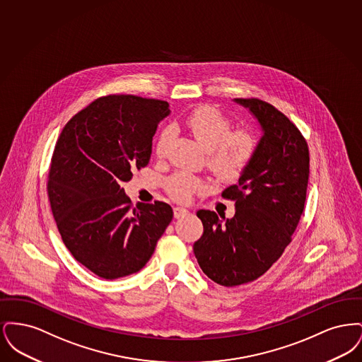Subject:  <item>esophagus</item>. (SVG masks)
Masks as SVG:
<instances>
[{"instance_id":"esophagus-1","label":"esophagus","mask_w":362,"mask_h":362,"mask_svg":"<svg viewBox=\"0 0 362 362\" xmlns=\"http://www.w3.org/2000/svg\"><path fill=\"white\" fill-rule=\"evenodd\" d=\"M189 214V210L185 209V207H173V216L175 218H180V217H185Z\"/></svg>"}]
</instances>
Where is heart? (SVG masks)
<instances>
[{
    "mask_svg": "<svg viewBox=\"0 0 362 362\" xmlns=\"http://www.w3.org/2000/svg\"><path fill=\"white\" fill-rule=\"evenodd\" d=\"M183 126L195 141L207 151V167L221 182H238L251 167L259 148V139L252 130H233V123L223 111L213 105L192 110L183 119ZM173 130L165 127L156 141V156L167 155ZM206 189L204 179L179 171L165 180L167 194L177 202H187L192 195Z\"/></svg>",
    "mask_w": 362,
    "mask_h": 362,
    "instance_id": "obj_1",
    "label": "heart"
}]
</instances>
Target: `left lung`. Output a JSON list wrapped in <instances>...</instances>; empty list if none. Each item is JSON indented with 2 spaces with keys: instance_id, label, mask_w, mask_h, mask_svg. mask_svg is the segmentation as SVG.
<instances>
[{
  "instance_id": "left-lung-1",
  "label": "left lung",
  "mask_w": 362,
  "mask_h": 362,
  "mask_svg": "<svg viewBox=\"0 0 362 362\" xmlns=\"http://www.w3.org/2000/svg\"><path fill=\"white\" fill-rule=\"evenodd\" d=\"M236 102L264 133L239 185L221 194L235 202L233 218L223 223L216 211L198 210L204 233L194 243L202 272L226 288L258 279L281 258L304 211L310 177V149L297 126L264 100Z\"/></svg>"
}]
</instances>
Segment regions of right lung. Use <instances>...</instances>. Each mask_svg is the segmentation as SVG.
Segmentation results:
<instances>
[{
	"mask_svg": "<svg viewBox=\"0 0 362 362\" xmlns=\"http://www.w3.org/2000/svg\"><path fill=\"white\" fill-rule=\"evenodd\" d=\"M168 105L134 95L98 98L65 124L55 144L47 195L58 232L74 259L104 279L139 272L173 221L168 204L133 209L121 187L148 165Z\"/></svg>",
	"mask_w": 362,
	"mask_h": 362,
	"instance_id": "add662e5",
	"label": "right lung"
}]
</instances>
